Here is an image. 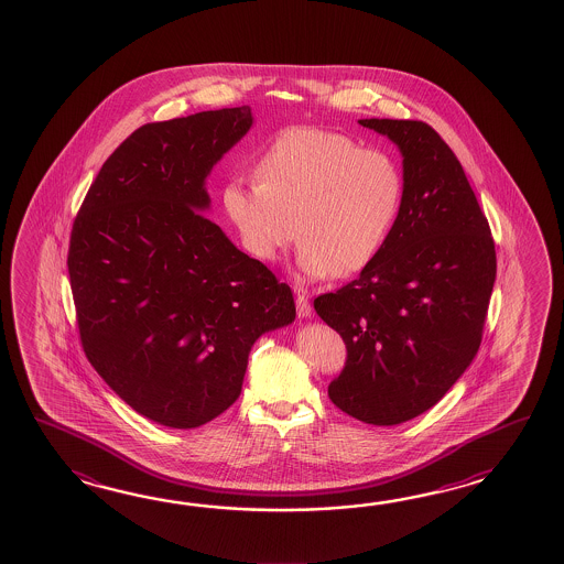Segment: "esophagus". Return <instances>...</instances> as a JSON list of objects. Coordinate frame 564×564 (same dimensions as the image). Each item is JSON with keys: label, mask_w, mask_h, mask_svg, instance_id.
I'll return each mask as SVG.
<instances>
[{"label": "esophagus", "mask_w": 564, "mask_h": 564, "mask_svg": "<svg viewBox=\"0 0 564 564\" xmlns=\"http://www.w3.org/2000/svg\"><path fill=\"white\" fill-rule=\"evenodd\" d=\"M296 312H299L300 318H308V316H311V300H308L306 292H299V294H296Z\"/></svg>", "instance_id": "34e87169"}]
</instances>
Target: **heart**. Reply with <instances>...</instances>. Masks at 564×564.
Returning a JSON list of instances; mask_svg holds the SVG:
<instances>
[{
  "mask_svg": "<svg viewBox=\"0 0 564 564\" xmlns=\"http://www.w3.org/2000/svg\"><path fill=\"white\" fill-rule=\"evenodd\" d=\"M401 199L403 173L393 156L318 127L278 132L258 155L256 177L236 175L221 187L224 212L243 250L274 262L296 236V264L311 280L369 268Z\"/></svg>",
  "mask_w": 564,
  "mask_h": 564,
  "instance_id": "1",
  "label": "heart"
}]
</instances>
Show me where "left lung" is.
Returning a JSON list of instances; mask_svg holds the SVG:
<instances>
[{
    "label": "left lung",
    "mask_w": 564,
    "mask_h": 564,
    "mask_svg": "<svg viewBox=\"0 0 564 564\" xmlns=\"http://www.w3.org/2000/svg\"><path fill=\"white\" fill-rule=\"evenodd\" d=\"M359 122L399 147L403 199L372 264L314 311L347 345L330 401L355 420L397 425L432 409L476 357L496 250L464 169L427 122Z\"/></svg>",
    "instance_id": "1"
}]
</instances>
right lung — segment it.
<instances>
[{
    "label": "right lung",
    "instance_id": "add662e5",
    "mask_svg": "<svg viewBox=\"0 0 564 564\" xmlns=\"http://www.w3.org/2000/svg\"><path fill=\"white\" fill-rule=\"evenodd\" d=\"M252 108L149 122L108 156L74 219L68 274L86 359L137 413L173 430L240 397L260 336L296 318L292 290L204 214L205 180Z\"/></svg>",
    "mask_w": 564,
    "mask_h": 564
}]
</instances>
